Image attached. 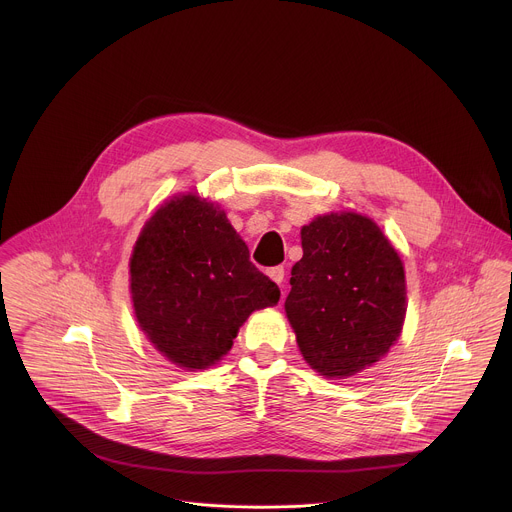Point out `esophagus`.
Wrapping results in <instances>:
<instances>
[{
    "label": "esophagus",
    "instance_id": "obj_1",
    "mask_svg": "<svg viewBox=\"0 0 512 512\" xmlns=\"http://www.w3.org/2000/svg\"><path fill=\"white\" fill-rule=\"evenodd\" d=\"M267 275H269L277 285H281V283H283V277H285V269H283V267H271V269L267 271Z\"/></svg>",
    "mask_w": 512,
    "mask_h": 512
}]
</instances>
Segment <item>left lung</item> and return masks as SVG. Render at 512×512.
<instances>
[{"label": "left lung", "mask_w": 512, "mask_h": 512, "mask_svg": "<svg viewBox=\"0 0 512 512\" xmlns=\"http://www.w3.org/2000/svg\"><path fill=\"white\" fill-rule=\"evenodd\" d=\"M287 320L310 367L342 379L389 352L405 320L401 257L369 216L330 212L302 229Z\"/></svg>", "instance_id": "left-lung-1"}]
</instances>
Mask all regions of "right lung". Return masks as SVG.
<instances>
[{"instance_id":"add662e5","label":"right lung","mask_w":512,"mask_h":512,"mask_svg":"<svg viewBox=\"0 0 512 512\" xmlns=\"http://www.w3.org/2000/svg\"><path fill=\"white\" fill-rule=\"evenodd\" d=\"M139 328L182 369L223 358L251 312L275 306L279 287L251 261L225 210L174 196L145 223L129 261Z\"/></svg>"}]
</instances>
